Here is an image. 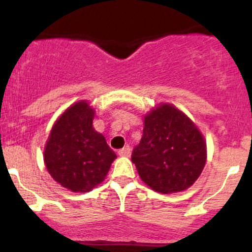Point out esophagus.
Masks as SVG:
<instances>
[{"label": "esophagus", "instance_id": "obj_1", "mask_svg": "<svg viewBox=\"0 0 252 252\" xmlns=\"http://www.w3.org/2000/svg\"><path fill=\"white\" fill-rule=\"evenodd\" d=\"M130 154H131V149H130L129 146L123 147L122 149L118 150V155L120 156H130Z\"/></svg>", "mask_w": 252, "mask_h": 252}]
</instances>
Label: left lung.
<instances>
[{"label":"left lung","instance_id":"obj_1","mask_svg":"<svg viewBox=\"0 0 252 252\" xmlns=\"http://www.w3.org/2000/svg\"><path fill=\"white\" fill-rule=\"evenodd\" d=\"M131 161L155 192H181L194 184L206 162V142L195 124L170 104H161L144 117L143 135Z\"/></svg>","mask_w":252,"mask_h":252}]
</instances>
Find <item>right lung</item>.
<instances>
[{
    "label": "right lung",
    "instance_id": "right-lung-1",
    "mask_svg": "<svg viewBox=\"0 0 252 252\" xmlns=\"http://www.w3.org/2000/svg\"><path fill=\"white\" fill-rule=\"evenodd\" d=\"M94 116V110L86 100L74 103L54 123L43 152L52 178L72 192L94 189L117 158L92 126Z\"/></svg>",
    "mask_w": 252,
    "mask_h": 252
}]
</instances>
